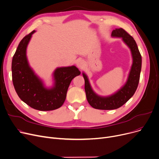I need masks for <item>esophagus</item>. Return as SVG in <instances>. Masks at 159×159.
<instances>
[{
    "label": "esophagus",
    "instance_id": "1",
    "mask_svg": "<svg viewBox=\"0 0 159 159\" xmlns=\"http://www.w3.org/2000/svg\"><path fill=\"white\" fill-rule=\"evenodd\" d=\"M77 66H78V68L82 69V68H84V62L83 61H79L77 62Z\"/></svg>",
    "mask_w": 159,
    "mask_h": 159
}]
</instances>
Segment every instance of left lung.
Instances as JSON below:
<instances>
[{
	"label": "left lung",
	"instance_id": "left-lung-1",
	"mask_svg": "<svg viewBox=\"0 0 159 159\" xmlns=\"http://www.w3.org/2000/svg\"><path fill=\"white\" fill-rule=\"evenodd\" d=\"M112 37H121L131 49L133 57V64L127 82L116 93L107 97L96 95L91 89L86 75L83 73L84 79V89L88 103L95 109L111 110L123 106L134 95L139 85L142 66V57L135 40L129 33L122 28L112 31Z\"/></svg>",
	"mask_w": 159,
	"mask_h": 159
}]
</instances>
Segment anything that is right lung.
Listing matches in <instances>:
<instances>
[{
  "mask_svg": "<svg viewBox=\"0 0 159 159\" xmlns=\"http://www.w3.org/2000/svg\"><path fill=\"white\" fill-rule=\"evenodd\" d=\"M35 31L21 40L13 57V84L19 98L31 107L40 111L54 110L62 106L71 81L80 72L75 66L58 68L54 72L55 86L50 89L44 88L31 69L26 58V48Z\"/></svg>",
  "mask_w": 159,
  "mask_h": 159,
  "instance_id": "obj_1",
  "label": "right lung"
}]
</instances>
